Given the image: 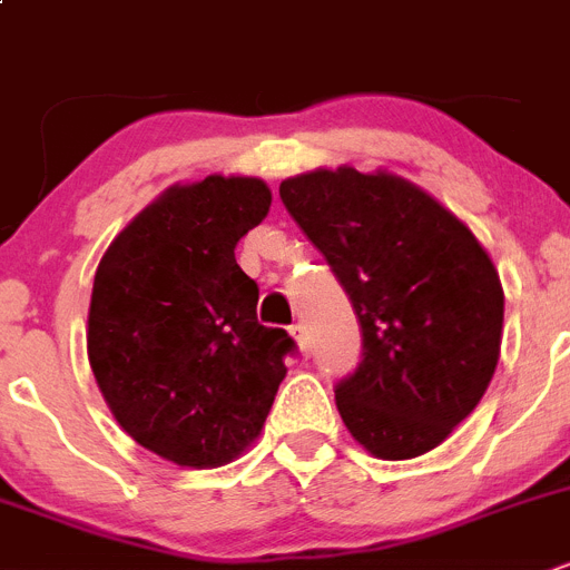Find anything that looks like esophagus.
<instances>
[{
    "label": "esophagus",
    "instance_id": "1",
    "mask_svg": "<svg viewBox=\"0 0 570 570\" xmlns=\"http://www.w3.org/2000/svg\"><path fill=\"white\" fill-rule=\"evenodd\" d=\"M291 336H294V342L299 344L302 350H307V327L302 325V322H296V325H291Z\"/></svg>",
    "mask_w": 570,
    "mask_h": 570
}]
</instances>
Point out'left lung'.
I'll return each mask as SVG.
<instances>
[{
    "mask_svg": "<svg viewBox=\"0 0 570 570\" xmlns=\"http://www.w3.org/2000/svg\"><path fill=\"white\" fill-rule=\"evenodd\" d=\"M279 197L362 322L356 373L336 406L353 441L410 461L480 404L503 338V285L489 250L441 200L387 169H313Z\"/></svg>",
    "mask_w": 570,
    "mask_h": 570,
    "instance_id": "8db88e82",
    "label": "left lung"
}]
</instances>
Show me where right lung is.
<instances>
[{
    "label": "right lung",
    "instance_id": "right-lung-1",
    "mask_svg": "<svg viewBox=\"0 0 570 570\" xmlns=\"http://www.w3.org/2000/svg\"><path fill=\"white\" fill-rule=\"evenodd\" d=\"M268 183H175L104 250L87 356L132 441L189 469L226 466L263 432L294 338L257 322V282L234 259L265 220Z\"/></svg>",
    "mask_w": 570,
    "mask_h": 570
}]
</instances>
